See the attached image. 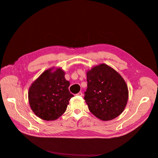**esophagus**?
Masks as SVG:
<instances>
[{
	"mask_svg": "<svg viewBox=\"0 0 158 158\" xmlns=\"http://www.w3.org/2000/svg\"><path fill=\"white\" fill-rule=\"evenodd\" d=\"M82 92H78L77 94H76V95H78V96H82Z\"/></svg>",
	"mask_w": 158,
	"mask_h": 158,
	"instance_id": "obj_1",
	"label": "esophagus"
}]
</instances>
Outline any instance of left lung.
Masks as SVG:
<instances>
[{"mask_svg": "<svg viewBox=\"0 0 158 158\" xmlns=\"http://www.w3.org/2000/svg\"><path fill=\"white\" fill-rule=\"evenodd\" d=\"M84 99L89 111L102 121L121 114L128 98L127 84L117 71L108 65L96 66L87 73Z\"/></svg>", "mask_w": 158, "mask_h": 158, "instance_id": "left-lung-1", "label": "left lung"}]
</instances>
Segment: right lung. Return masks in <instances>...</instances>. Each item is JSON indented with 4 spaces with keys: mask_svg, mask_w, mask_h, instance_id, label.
<instances>
[{
    "mask_svg": "<svg viewBox=\"0 0 158 158\" xmlns=\"http://www.w3.org/2000/svg\"><path fill=\"white\" fill-rule=\"evenodd\" d=\"M70 82L64 78V72L49 69L42 73L30 88V106L43 120L54 121L66 110L69 100L74 95L69 89Z\"/></svg>",
    "mask_w": 158,
    "mask_h": 158,
    "instance_id": "obj_1",
    "label": "right lung"
}]
</instances>
